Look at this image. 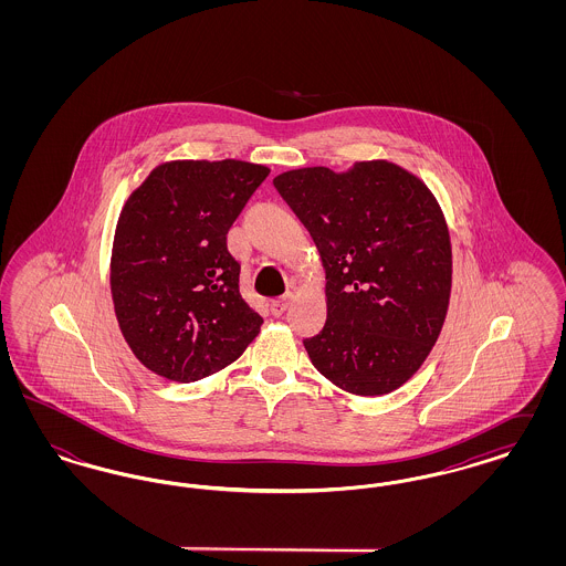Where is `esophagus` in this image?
Returning <instances> with one entry per match:
<instances>
[{
    "label": "esophagus",
    "mask_w": 566,
    "mask_h": 566,
    "mask_svg": "<svg viewBox=\"0 0 566 566\" xmlns=\"http://www.w3.org/2000/svg\"><path fill=\"white\" fill-rule=\"evenodd\" d=\"M291 301H293V296L284 295L280 296V298H273L270 303L271 314L273 316H282L286 310H289V305H291Z\"/></svg>",
    "instance_id": "esophagus-1"
}]
</instances>
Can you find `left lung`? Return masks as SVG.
<instances>
[{"mask_svg":"<svg viewBox=\"0 0 566 566\" xmlns=\"http://www.w3.org/2000/svg\"><path fill=\"white\" fill-rule=\"evenodd\" d=\"M273 187L305 224L326 273V323L303 346L335 386L360 397L403 386L446 321L452 245L427 185L388 161L344 174L303 167Z\"/></svg>","mask_w":566,"mask_h":566,"instance_id":"obj_1","label":"left lung"}]
</instances>
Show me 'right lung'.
<instances>
[{"instance_id":"right-lung-1","label":"right lung","mask_w":566,"mask_h":566,"mask_svg":"<svg viewBox=\"0 0 566 566\" xmlns=\"http://www.w3.org/2000/svg\"><path fill=\"white\" fill-rule=\"evenodd\" d=\"M268 176L233 159L163 163L127 199L109 286L129 348L157 376H212L259 335L263 318L243 301L227 233Z\"/></svg>"}]
</instances>
